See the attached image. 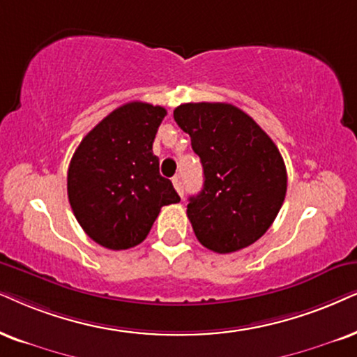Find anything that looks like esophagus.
Masks as SVG:
<instances>
[{
    "label": "esophagus",
    "instance_id": "34e87169",
    "mask_svg": "<svg viewBox=\"0 0 357 357\" xmlns=\"http://www.w3.org/2000/svg\"><path fill=\"white\" fill-rule=\"evenodd\" d=\"M173 184H174V189H176V191H178L179 196L183 197V194H184V184H183V181H181V178H179V176H174V178H173Z\"/></svg>",
    "mask_w": 357,
    "mask_h": 357
}]
</instances>
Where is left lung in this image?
Here are the masks:
<instances>
[{
	"instance_id": "left-lung-1",
	"label": "left lung",
	"mask_w": 357,
	"mask_h": 357,
	"mask_svg": "<svg viewBox=\"0 0 357 357\" xmlns=\"http://www.w3.org/2000/svg\"><path fill=\"white\" fill-rule=\"evenodd\" d=\"M173 115L204 169V186L188 204L197 241L218 254L252 245L285 201L287 168L277 145L231 103H183Z\"/></svg>"
}]
</instances>
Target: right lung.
Here are the masks:
<instances>
[{
  "label": "right lung",
  "mask_w": 357,
  "mask_h": 357,
  "mask_svg": "<svg viewBox=\"0 0 357 357\" xmlns=\"http://www.w3.org/2000/svg\"><path fill=\"white\" fill-rule=\"evenodd\" d=\"M166 108L130 102L85 135L67 171V194L85 234L110 250L145 241L161 207L179 202L153 155Z\"/></svg>",
  "instance_id": "1"
}]
</instances>
